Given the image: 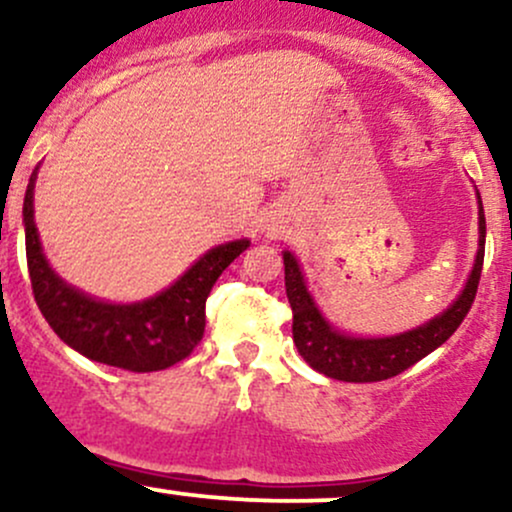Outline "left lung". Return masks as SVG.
I'll list each match as a JSON object with an SVG mask.
<instances>
[{"label": "left lung", "mask_w": 512, "mask_h": 512, "mask_svg": "<svg viewBox=\"0 0 512 512\" xmlns=\"http://www.w3.org/2000/svg\"><path fill=\"white\" fill-rule=\"evenodd\" d=\"M484 246L486 217L479 198V251L462 295L423 326L384 338H355L333 329L307 292L297 258L290 251H283L285 292L292 307V338L297 350L309 367L341 382H382L409 370L418 360L440 348L469 314L484 266Z\"/></svg>", "instance_id": "8db88e82"}]
</instances>
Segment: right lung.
<instances>
[{
  "label": "right lung",
  "instance_id": "obj_1",
  "mask_svg": "<svg viewBox=\"0 0 512 512\" xmlns=\"http://www.w3.org/2000/svg\"><path fill=\"white\" fill-rule=\"evenodd\" d=\"M36 171L24 198L26 261L36 304L67 346L96 363L130 372H157L181 363L205 333V300L222 271L249 246L229 241L195 261L174 285L149 300L111 304L74 290L50 268L33 222Z\"/></svg>",
  "mask_w": 512,
  "mask_h": 512
}]
</instances>
